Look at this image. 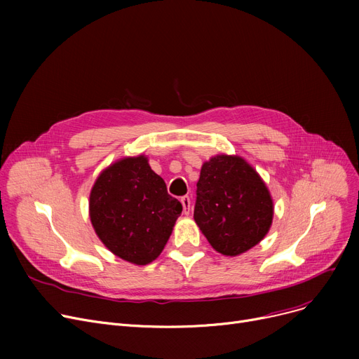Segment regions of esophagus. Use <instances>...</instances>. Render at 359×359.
Here are the masks:
<instances>
[{"label":"esophagus","instance_id":"34e87169","mask_svg":"<svg viewBox=\"0 0 359 359\" xmlns=\"http://www.w3.org/2000/svg\"><path fill=\"white\" fill-rule=\"evenodd\" d=\"M180 202L183 205V212L186 215H189V212H191V198L189 196H182Z\"/></svg>","mask_w":359,"mask_h":359}]
</instances>
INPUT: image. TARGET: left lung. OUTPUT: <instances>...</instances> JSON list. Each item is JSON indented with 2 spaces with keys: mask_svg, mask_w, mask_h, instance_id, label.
Returning a JSON list of instances; mask_svg holds the SVG:
<instances>
[{
  "mask_svg": "<svg viewBox=\"0 0 359 359\" xmlns=\"http://www.w3.org/2000/svg\"><path fill=\"white\" fill-rule=\"evenodd\" d=\"M196 187L194 218L218 253L238 256L265 238L273 219V201L265 182L243 157H211L202 164Z\"/></svg>",
  "mask_w": 359,
  "mask_h": 359,
  "instance_id": "1",
  "label": "left lung"
}]
</instances>
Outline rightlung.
<instances>
[{"label":"right lung","mask_w":359,"mask_h":359,"mask_svg":"<svg viewBox=\"0 0 359 359\" xmlns=\"http://www.w3.org/2000/svg\"><path fill=\"white\" fill-rule=\"evenodd\" d=\"M182 210L144 154L106 167L88 201L97 237L113 255L134 265H148L160 256Z\"/></svg>","instance_id":"obj_1"}]
</instances>
